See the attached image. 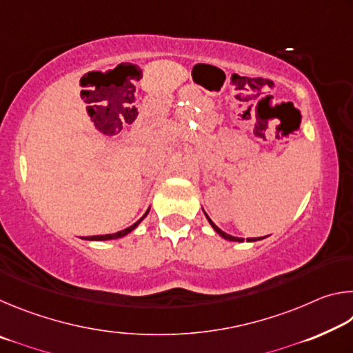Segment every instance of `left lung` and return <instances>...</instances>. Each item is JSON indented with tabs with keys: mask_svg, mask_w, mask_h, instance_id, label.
<instances>
[{
	"mask_svg": "<svg viewBox=\"0 0 353 353\" xmlns=\"http://www.w3.org/2000/svg\"><path fill=\"white\" fill-rule=\"evenodd\" d=\"M204 214H205V218H207V221H208V224H210L212 227H213V230L216 232V234L219 235V236H223L224 240H227V241H238V243H241L243 241V238H238V236H232V235H229V234H225V232H223L219 229V227L213 223V221L208 218V214L204 212ZM263 238H266V236H263ZM263 238H248V241L249 243H254V241H259V240H263Z\"/></svg>",
	"mask_w": 353,
	"mask_h": 353,
	"instance_id": "obj_1",
	"label": "left lung"
}]
</instances>
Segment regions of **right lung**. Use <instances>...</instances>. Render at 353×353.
<instances>
[{
	"instance_id": "obj_1",
	"label": "right lung",
	"mask_w": 353,
	"mask_h": 353,
	"mask_svg": "<svg viewBox=\"0 0 353 353\" xmlns=\"http://www.w3.org/2000/svg\"><path fill=\"white\" fill-rule=\"evenodd\" d=\"M148 213H149V208L146 210V213L143 214V216H141L139 221H137V223H134L132 225L128 227V229L117 232V234L98 235V236H85V238H83V240H88V241H107V240H117V238H123V236H126V235H129V234H130V232H134V230L137 229V227H139V224L141 223V221L148 216Z\"/></svg>"
}]
</instances>
